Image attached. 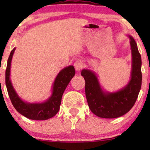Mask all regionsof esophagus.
I'll list each match as a JSON object with an SVG mask.
<instances>
[{"instance_id":"34e87169","label":"esophagus","mask_w":150,"mask_h":150,"mask_svg":"<svg viewBox=\"0 0 150 150\" xmlns=\"http://www.w3.org/2000/svg\"><path fill=\"white\" fill-rule=\"evenodd\" d=\"M83 65H83V63H82V61H80V60L76 61L75 62V63H74V66H75V70H76L77 71H80V70L82 68Z\"/></svg>"}]
</instances>
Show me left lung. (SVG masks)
Wrapping results in <instances>:
<instances>
[{"label":"left lung","mask_w":150,"mask_h":150,"mask_svg":"<svg viewBox=\"0 0 150 150\" xmlns=\"http://www.w3.org/2000/svg\"><path fill=\"white\" fill-rule=\"evenodd\" d=\"M130 45L132 68L128 83L117 92L103 90L97 75L92 70L83 69L81 75L85 80V94L91 111L104 118H115L128 113L135 104L142 85V60L135 39L131 36Z\"/></svg>","instance_id":"obj_1"}]
</instances>
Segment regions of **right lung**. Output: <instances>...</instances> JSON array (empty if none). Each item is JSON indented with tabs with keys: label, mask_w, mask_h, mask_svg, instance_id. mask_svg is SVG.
Segmentation results:
<instances>
[{
	"label": "right lung",
	"mask_w": 150,
	"mask_h": 150,
	"mask_svg": "<svg viewBox=\"0 0 150 150\" xmlns=\"http://www.w3.org/2000/svg\"><path fill=\"white\" fill-rule=\"evenodd\" d=\"M15 48L10 52L6 70V85L8 95L15 109L22 116L32 120H44L52 118L58 112L62 96L71 79L75 76L73 65L62 69L58 74L53 84L52 94L42 103H30L23 101L15 90L10 80V67Z\"/></svg>",
	"instance_id": "1"
}]
</instances>
